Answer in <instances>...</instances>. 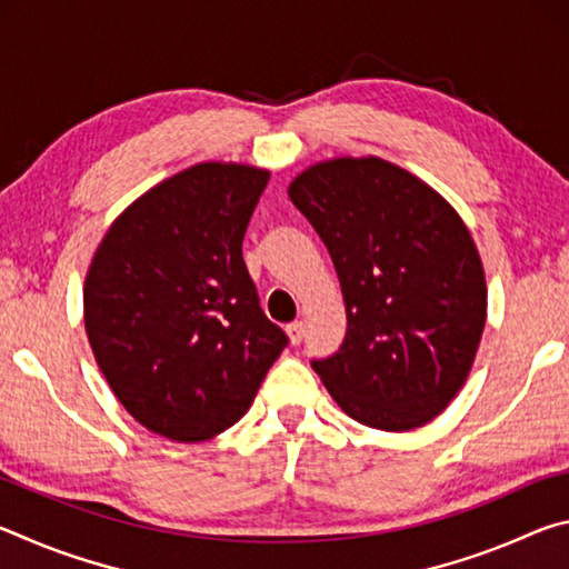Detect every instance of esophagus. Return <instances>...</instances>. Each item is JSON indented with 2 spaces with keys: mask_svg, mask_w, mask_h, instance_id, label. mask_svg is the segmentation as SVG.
Instances as JSON below:
<instances>
[{
  "mask_svg": "<svg viewBox=\"0 0 569 569\" xmlns=\"http://www.w3.org/2000/svg\"><path fill=\"white\" fill-rule=\"evenodd\" d=\"M286 333H288V341H291L293 346L303 341V323L301 321H293L286 326Z\"/></svg>",
  "mask_w": 569,
  "mask_h": 569,
  "instance_id": "1",
  "label": "esophagus"
}]
</instances>
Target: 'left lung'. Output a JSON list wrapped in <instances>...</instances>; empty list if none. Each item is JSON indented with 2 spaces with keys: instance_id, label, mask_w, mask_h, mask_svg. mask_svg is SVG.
<instances>
[{
  "instance_id": "1",
  "label": "left lung",
  "mask_w": 569,
  "mask_h": 569,
  "mask_svg": "<svg viewBox=\"0 0 569 569\" xmlns=\"http://www.w3.org/2000/svg\"><path fill=\"white\" fill-rule=\"evenodd\" d=\"M288 198L329 248L349 321L341 349L313 371L366 427L429 423L465 387L487 323L485 266L465 220L377 156L313 162Z\"/></svg>"
}]
</instances>
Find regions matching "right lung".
<instances>
[{
  "label": "right lung",
  "instance_id": "add662e5",
  "mask_svg": "<svg viewBox=\"0 0 569 569\" xmlns=\"http://www.w3.org/2000/svg\"><path fill=\"white\" fill-rule=\"evenodd\" d=\"M268 178L246 162H198L132 200L94 250L84 331L112 393L152 435H223L283 351L240 253Z\"/></svg>",
  "mask_w": 569,
  "mask_h": 569
}]
</instances>
